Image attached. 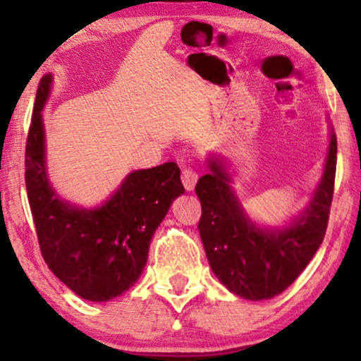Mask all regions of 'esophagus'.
Wrapping results in <instances>:
<instances>
[{"instance_id":"1","label":"esophagus","mask_w":361,"mask_h":361,"mask_svg":"<svg viewBox=\"0 0 361 361\" xmlns=\"http://www.w3.org/2000/svg\"><path fill=\"white\" fill-rule=\"evenodd\" d=\"M182 184H184L185 190H194V187L197 184V180H199V174L194 169H190V167H185V169H182Z\"/></svg>"}]
</instances>
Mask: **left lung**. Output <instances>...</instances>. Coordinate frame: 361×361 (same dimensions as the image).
<instances>
[{
	"label": "left lung",
	"instance_id": "obj_1",
	"mask_svg": "<svg viewBox=\"0 0 361 361\" xmlns=\"http://www.w3.org/2000/svg\"><path fill=\"white\" fill-rule=\"evenodd\" d=\"M210 172L195 185L202 216L199 231L214 274L230 293L263 300L283 293L298 279L322 245L334 197L337 136L330 131L324 174L300 215L281 228L251 221L231 189L224 157L207 159Z\"/></svg>",
	"mask_w": 361,
	"mask_h": 361
}]
</instances>
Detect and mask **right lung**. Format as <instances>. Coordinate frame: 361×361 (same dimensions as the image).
<instances>
[{
    "instance_id": "right-lung-1",
    "label": "right lung",
    "mask_w": 361,
    "mask_h": 361,
    "mask_svg": "<svg viewBox=\"0 0 361 361\" xmlns=\"http://www.w3.org/2000/svg\"><path fill=\"white\" fill-rule=\"evenodd\" d=\"M52 73L41 78L26 142V189L49 269L82 299L106 302L140 279L152 236L180 194L176 162L133 171L95 209L62 200L49 180L42 110Z\"/></svg>"
}]
</instances>
